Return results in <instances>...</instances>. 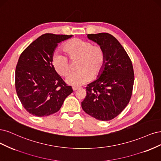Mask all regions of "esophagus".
I'll return each instance as SVG.
<instances>
[{"label": "esophagus", "instance_id": "34e87169", "mask_svg": "<svg viewBox=\"0 0 161 161\" xmlns=\"http://www.w3.org/2000/svg\"><path fill=\"white\" fill-rule=\"evenodd\" d=\"M72 89H73V90L74 91H76L77 90H78L79 89V87H72Z\"/></svg>", "mask_w": 161, "mask_h": 161}]
</instances>
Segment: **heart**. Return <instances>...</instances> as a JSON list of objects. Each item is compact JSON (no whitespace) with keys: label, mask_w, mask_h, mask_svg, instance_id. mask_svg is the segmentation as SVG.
<instances>
[{"label":"heart","mask_w":161,"mask_h":161,"mask_svg":"<svg viewBox=\"0 0 161 161\" xmlns=\"http://www.w3.org/2000/svg\"><path fill=\"white\" fill-rule=\"evenodd\" d=\"M63 49L71 59L79 58L77 68L80 69L66 77L67 84L80 86L90 82L92 77L100 75L105 64V53L102 47L93 45L89 41L80 39H71L64 45ZM51 63L59 75L65 76L70 71V64L66 56L55 53Z\"/></svg>","instance_id":"heart-1"}]
</instances>
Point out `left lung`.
Here are the masks:
<instances>
[{
  "instance_id": "8db88e82",
  "label": "left lung",
  "mask_w": 161,
  "mask_h": 161,
  "mask_svg": "<svg viewBox=\"0 0 161 161\" xmlns=\"http://www.w3.org/2000/svg\"><path fill=\"white\" fill-rule=\"evenodd\" d=\"M104 51L105 64L100 75L87 85L81 108L102 121L110 120L126 108L131 98L134 74L132 61L119 41L107 33L88 34Z\"/></svg>"
}]
</instances>
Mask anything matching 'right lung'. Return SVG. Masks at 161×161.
Returning a JSON list of instances; mask_svg holds the SVG:
<instances>
[{
    "label": "right lung",
    "instance_id": "obj_1",
    "mask_svg": "<svg viewBox=\"0 0 161 161\" xmlns=\"http://www.w3.org/2000/svg\"><path fill=\"white\" fill-rule=\"evenodd\" d=\"M72 36L42 35L20 54L15 70V88L23 106L31 114L38 117L53 114L73 92L51 63L58 43Z\"/></svg>",
    "mask_w": 161,
    "mask_h": 161
}]
</instances>
